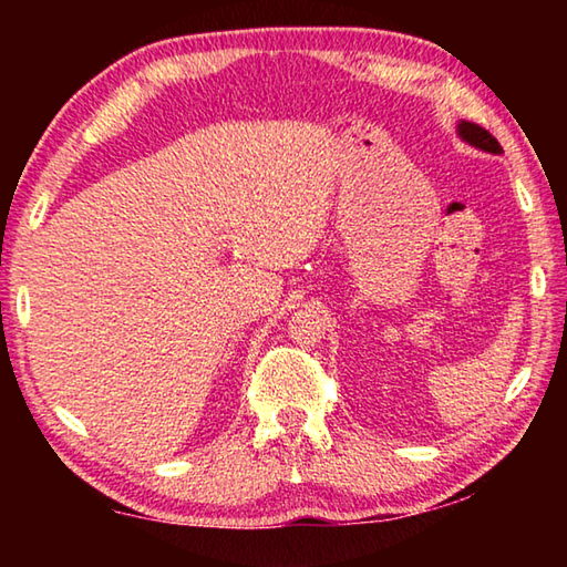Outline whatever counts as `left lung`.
<instances>
[{
  "label": "left lung",
  "instance_id": "obj_1",
  "mask_svg": "<svg viewBox=\"0 0 567 567\" xmlns=\"http://www.w3.org/2000/svg\"><path fill=\"white\" fill-rule=\"evenodd\" d=\"M457 132H460V137H463L465 142H470V145H473V147L491 152V155H503L501 142H497L485 127H480V124H475V122H460L457 124Z\"/></svg>",
  "mask_w": 567,
  "mask_h": 567
}]
</instances>
